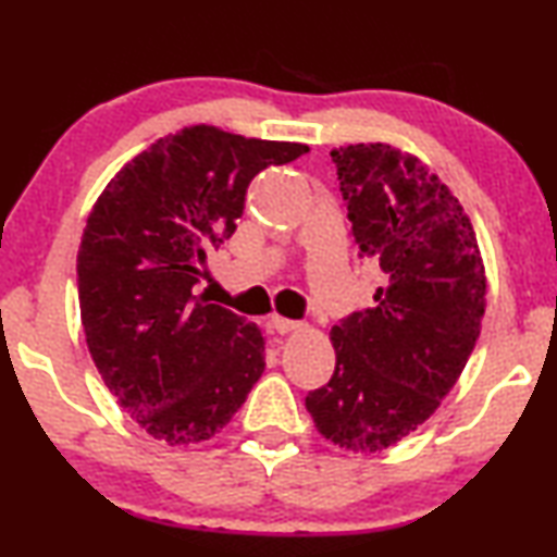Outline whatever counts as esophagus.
Masks as SVG:
<instances>
[{
    "mask_svg": "<svg viewBox=\"0 0 557 557\" xmlns=\"http://www.w3.org/2000/svg\"><path fill=\"white\" fill-rule=\"evenodd\" d=\"M269 324H271L276 332H281V334L296 332V330H299V326H301V322H296V319H286V317H278V314H273V317L269 319Z\"/></svg>",
    "mask_w": 557,
    "mask_h": 557,
    "instance_id": "esophagus-1",
    "label": "esophagus"
}]
</instances>
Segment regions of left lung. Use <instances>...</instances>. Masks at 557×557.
<instances>
[{"mask_svg": "<svg viewBox=\"0 0 557 557\" xmlns=\"http://www.w3.org/2000/svg\"><path fill=\"white\" fill-rule=\"evenodd\" d=\"M362 258L383 271L375 307L332 326L330 383L307 395L334 446L377 454L436 413L479 339L486 273L474 225L421 159L391 144L332 149Z\"/></svg>", "mask_w": 557, "mask_h": 557, "instance_id": "left-lung-1", "label": "left lung"}]
</instances>
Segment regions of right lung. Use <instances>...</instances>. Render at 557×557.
<instances>
[{"label":"right lung","mask_w":557,"mask_h":557,"mask_svg":"<svg viewBox=\"0 0 557 557\" xmlns=\"http://www.w3.org/2000/svg\"><path fill=\"white\" fill-rule=\"evenodd\" d=\"M304 151L187 126L121 166L90 210L78 250L83 332L106 387L157 441L212 438L263 375L261 330L195 296V284L238 227L250 180Z\"/></svg>","instance_id":"right-lung-1"}]
</instances>
